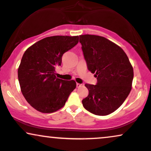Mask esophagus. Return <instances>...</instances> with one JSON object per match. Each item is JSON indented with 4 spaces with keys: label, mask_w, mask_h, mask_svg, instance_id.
Wrapping results in <instances>:
<instances>
[{
    "label": "esophagus",
    "mask_w": 151,
    "mask_h": 151,
    "mask_svg": "<svg viewBox=\"0 0 151 151\" xmlns=\"http://www.w3.org/2000/svg\"><path fill=\"white\" fill-rule=\"evenodd\" d=\"M81 86V84H80L79 83H77V88H79Z\"/></svg>",
    "instance_id": "1"
}]
</instances>
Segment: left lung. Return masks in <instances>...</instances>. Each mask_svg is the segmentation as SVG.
I'll list each match as a JSON object with an SVG mask.
<instances>
[{
	"instance_id": "8db88e82",
	"label": "left lung",
	"mask_w": 151,
	"mask_h": 151,
	"mask_svg": "<svg viewBox=\"0 0 151 151\" xmlns=\"http://www.w3.org/2000/svg\"><path fill=\"white\" fill-rule=\"evenodd\" d=\"M79 42L88 69L97 83H86L88 95L83 107L95 115L106 116L119 108L132 89L134 72L128 57L119 46L102 36L83 35Z\"/></svg>"
}]
</instances>
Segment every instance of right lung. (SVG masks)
<instances>
[{
    "instance_id": "add662e5",
    "label": "right lung",
    "mask_w": 151,
    "mask_h": 151,
    "mask_svg": "<svg viewBox=\"0 0 151 151\" xmlns=\"http://www.w3.org/2000/svg\"><path fill=\"white\" fill-rule=\"evenodd\" d=\"M79 42L78 36H51L30 47L18 69L21 91L26 101L42 113H52L65 105L76 88L74 80L56 77L62 56Z\"/></svg>"
}]
</instances>
